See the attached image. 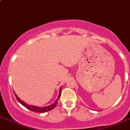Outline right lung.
Segmentation results:
<instances>
[{
  "label": "right lung",
  "instance_id": "right-lung-1",
  "mask_svg": "<svg viewBox=\"0 0 130 130\" xmlns=\"http://www.w3.org/2000/svg\"><path fill=\"white\" fill-rule=\"evenodd\" d=\"M61 87L59 89V96H58V99L57 100H56L55 102L53 104H51L49 106H46V107H37V106H33V105H28L27 104H26L25 102H24L23 101H22V100H20V99L18 97V96L16 94H15V97H16L18 101L22 105H23L24 107H25L26 108H28V110H31V111H35V112H38V113H44V112H46V111H50V110H51L52 109H53L54 107H56V105L57 103H58V99H59L60 95H61Z\"/></svg>",
  "mask_w": 130,
  "mask_h": 130
}]
</instances>
